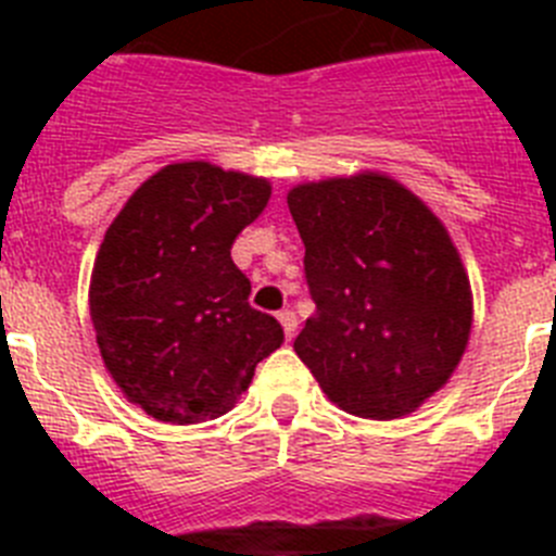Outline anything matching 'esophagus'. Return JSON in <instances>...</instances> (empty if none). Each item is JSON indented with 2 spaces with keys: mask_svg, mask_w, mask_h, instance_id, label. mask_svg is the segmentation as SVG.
I'll return each mask as SVG.
<instances>
[{
  "mask_svg": "<svg viewBox=\"0 0 556 556\" xmlns=\"http://www.w3.org/2000/svg\"><path fill=\"white\" fill-rule=\"evenodd\" d=\"M278 323H281V328H283V337L292 339L294 331H298V317H294V312L283 308V312L278 314Z\"/></svg>",
  "mask_w": 556,
  "mask_h": 556,
  "instance_id": "1",
  "label": "esophagus"
}]
</instances>
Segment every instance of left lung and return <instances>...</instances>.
<instances>
[{"mask_svg":"<svg viewBox=\"0 0 556 556\" xmlns=\"http://www.w3.org/2000/svg\"><path fill=\"white\" fill-rule=\"evenodd\" d=\"M317 312L294 353L348 415L397 420L448 384L473 328L468 269L434 211L376 169L289 189Z\"/></svg>","mask_w":556,"mask_h":556,"instance_id":"1","label":"left lung"}]
</instances>
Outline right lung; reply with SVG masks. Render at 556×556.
<instances>
[{
  "label": "right lung",
  "instance_id": "right-lung-1",
  "mask_svg": "<svg viewBox=\"0 0 556 556\" xmlns=\"http://www.w3.org/2000/svg\"><path fill=\"white\" fill-rule=\"evenodd\" d=\"M269 194L258 175L178 161L108 225L88 287L97 345L122 395L161 424L230 412L255 365L281 348V326L250 308V281L230 258Z\"/></svg>",
  "mask_w": 556,
  "mask_h": 556
}]
</instances>
